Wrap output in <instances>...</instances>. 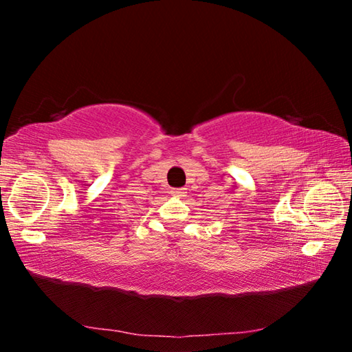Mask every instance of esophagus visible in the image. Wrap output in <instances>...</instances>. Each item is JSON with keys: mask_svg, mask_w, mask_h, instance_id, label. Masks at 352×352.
Returning <instances> with one entry per match:
<instances>
[{"mask_svg": "<svg viewBox=\"0 0 352 352\" xmlns=\"http://www.w3.org/2000/svg\"><path fill=\"white\" fill-rule=\"evenodd\" d=\"M172 195H174V197H184V195H186V189H174L172 190Z\"/></svg>", "mask_w": 352, "mask_h": 352, "instance_id": "1", "label": "esophagus"}]
</instances>
